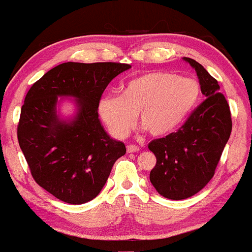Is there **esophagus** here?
I'll return each mask as SVG.
<instances>
[{"instance_id":"esophagus-1","label":"esophagus","mask_w":252,"mask_h":252,"mask_svg":"<svg viewBox=\"0 0 252 252\" xmlns=\"http://www.w3.org/2000/svg\"><path fill=\"white\" fill-rule=\"evenodd\" d=\"M126 152L137 153V152H140V148H138L137 146H134V144H128V146H126Z\"/></svg>"}]
</instances>
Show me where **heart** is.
Instances as JSON below:
<instances>
[{"instance_id": "1", "label": "heart", "mask_w": 252, "mask_h": 252, "mask_svg": "<svg viewBox=\"0 0 252 252\" xmlns=\"http://www.w3.org/2000/svg\"><path fill=\"white\" fill-rule=\"evenodd\" d=\"M195 79L172 72H148L130 79L120 96L100 99L98 112L110 132L126 137L140 114V123L150 135L166 136L189 116L200 98Z\"/></svg>"}]
</instances>
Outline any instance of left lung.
Segmentation results:
<instances>
[{"mask_svg":"<svg viewBox=\"0 0 252 252\" xmlns=\"http://www.w3.org/2000/svg\"><path fill=\"white\" fill-rule=\"evenodd\" d=\"M184 60L195 70L206 98L178 131L148 144L156 156L150 182L172 200L189 198L209 184L232 130L230 106L219 92L218 82L198 62Z\"/></svg>","mask_w":252,"mask_h":252,"instance_id":"1","label":"left lung"}]
</instances>
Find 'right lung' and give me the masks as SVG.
I'll return each instance as SVG.
<instances>
[{"mask_svg": "<svg viewBox=\"0 0 252 252\" xmlns=\"http://www.w3.org/2000/svg\"><path fill=\"white\" fill-rule=\"evenodd\" d=\"M129 63H63L32 85L21 108L17 140L39 186L59 200L80 205L92 200L108 180L123 142L106 134L98 105L109 83ZM76 98L71 121L56 115L57 97Z\"/></svg>", "mask_w": 252, "mask_h": 252, "instance_id": "add662e5", "label": "right lung"}]
</instances>
